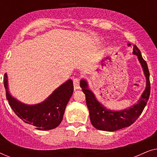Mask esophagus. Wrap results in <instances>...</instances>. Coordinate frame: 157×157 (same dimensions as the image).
<instances>
[{
	"mask_svg": "<svg viewBox=\"0 0 157 157\" xmlns=\"http://www.w3.org/2000/svg\"><path fill=\"white\" fill-rule=\"evenodd\" d=\"M74 87L75 90L80 89V79H79V78H76L74 79Z\"/></svg>",
	"mask_w": 157,
	"mask_h": 157,
	"instance_id": "1",
	"label": "esophagus"
}]
</instances>
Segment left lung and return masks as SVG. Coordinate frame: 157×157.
<instances>
[{"label":"left lung","mask_w":157,"mask_h":157,"mask_svg":"<svg viewBox=\"0 0 157 157\" xmlns=\"http://www.w3.org/2000/svg\"><path fill=\"white\" fill-rule=\"evenodd\" d=\"M131 45V44H128V46ZM133 54L136 56L142 67L144 74L146 77V88L137 104L128 109L120 111H112L106 109L96 99L95 94L89 89L88 81L86 79H81L80 81V86L86 95V101L89 111L91 124L98 130L115 132L131 126L141 114L147 104L151 89L147 63L144 60L140 51L136 45H134L133 48Z\"/></svg>","instance_id":"8db88e82"}]
</instances>
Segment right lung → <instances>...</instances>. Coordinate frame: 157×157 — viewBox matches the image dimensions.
I'll return each instance as SVG.
<instances>
[{
    "label": "right lung",
    "mask_w": 157,
    "mask_h": 157,
    "mask_svg": "<svg viewBox=\"0 0 157 157\" xmlns=\"http://www.w3.org/2000/svg\"><path fill=\"white\" fill-rule=\"evenodd\" d=\"M4 86L6 98L15 113L25 123L41 131L56 128L63 119L66 107L74 91L71 79L57 88L44 101L36 104H23L9 92L7 74L4 75Z\"/></svg>",
    "instance_id": "obj_1"
}]
</instances>
